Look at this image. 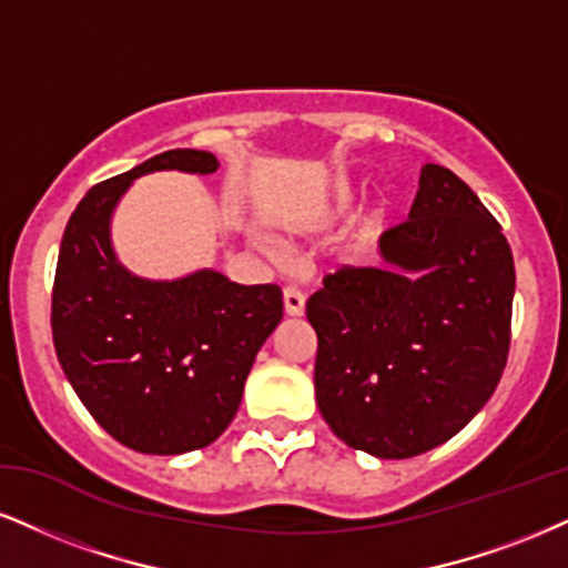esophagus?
<instances>
[{
  "instance_id": "1",
  "label": "esophagus",
  "mask_w": 568,
  "mask_h": 568,
  "mask_svg": "<svg viewBox=\"0 0 568 568\" xmlns=\"http://www.w3.org/2000/svg\"><path fill=\"white\" fill-rule=\"evenodd\" d=\"M284 311L286 316H303L305 313V295L295 286H286L284 290Z\"/></svg>"
}]
</instances>
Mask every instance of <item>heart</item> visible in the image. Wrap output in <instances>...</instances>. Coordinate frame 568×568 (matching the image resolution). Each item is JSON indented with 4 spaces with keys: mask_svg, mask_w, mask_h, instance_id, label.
<instances>
[{
    "mask_svg": "<svg viewBox=\"0 0 568 568\" xmlns=\"http://www.w3.org/2000/svg\"><path fill=\"white\" fill-rule=\"evenodd\" d=\"M349 205H353V197H349V192L342 194V197H339V210H342V213H345Z\"/></svg>",
    "mask_w": 568,
    "mask_h": 568,
    "instance_id": "obj_1",
    "label": "heart"
}]
</instances>
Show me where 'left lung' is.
<instances>
[{"mask_svg":"<svg viewBox=\"0 0 568 568\" xmlns=\"http://www.w3.org/2000/svg\"><path fill=\"white\" fill-rule=\"evenodd\" d=\"M379 255L382 265L328 273L305 313L324 422L355 450L400 460L447 443L493 397L516 271L500 223L434 163Z\"/></svg>","mask_w":568,"mask_h":568,"instance_id":"obj_1","label":"left lung"}]
</instances>
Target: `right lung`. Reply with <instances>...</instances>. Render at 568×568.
Wrapping results in <instances>:
<instances>
[{
    "instance_id": "right-lung-1",
    "label": "right lung",
    "mask_w": 568,
    "mask_h": 568,
    "mask_svg": "<svg viewBox=\"0 0 568 568\" xmlns=\"http://www.w3.org/2000/svg\"><path fill=\"white\" fill-rule=\"evenodd\" d=\"M213 152L168 150L91 186L62 234L52 339L70 387L110 437L136 453L179 455L221 437L257 349L284 316L276 284H236L202 268L173 282L118 263L110 219L134 179L219 171Z\"/></svg>"
}]
</instances>
